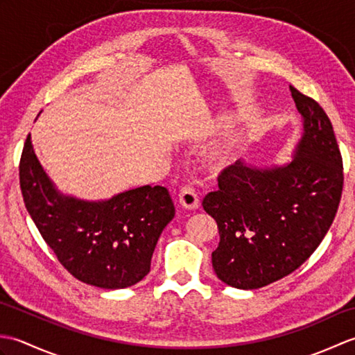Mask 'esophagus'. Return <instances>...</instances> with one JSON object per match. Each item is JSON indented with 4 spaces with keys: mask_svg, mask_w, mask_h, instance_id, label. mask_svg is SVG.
Segmentation results:
<instances>
[{
    "mask_svg": "<svg viewBox=\"0 0 355 355\" xmlns=\"http://www.w3.org/2000/svg\"><path fill=\"white\" fill-rule=\"evenodd\" d=\"M178 201L184 209H189V210H195V209H198V206H200L197 191H195L193 187L189 186V184H184L182 189H180Z\"/></svg>",
    "mask_w": 355,
    "mask_h": 355,
    "instance_id": "34e87169",
    "label": "esophagus"
}]
</instances>
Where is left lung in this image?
<instances>
[{"label": "left lung", "mask_w": 355, "mask_h": 355, "mask_svg": "<svg viewBox=\"0 0 355 355\" xmlns=\"http://www.w3.org/2000/svg\"><path fill=\"white\" fill-rule=\"evenodd\" d=\"M290 92L304 117L294 160L263 171L236 162L218 175L220 189L202 198L220 233L214 270L235 288H261L297 270L340 205L343 160L331 120L311 97Z\"/></svg>", "instance_id": "obj_1"}]
</instances>
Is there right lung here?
<instances>
[{
    "label": "right lung",
    "instance_id": "obj_1",
    "mask_svg": "<svg viewBox=\"0 0 355 355\" xmlns=\"http://www.w3.org/2000/svg\"><path fill=\"white\" fill-rule=\"evenodd\" d=\"M19 186L42 239L71 276L107 290L137 284L150 270L163 229L175 215L168 189L143 186L108 201L62 197L45 175L27 135Z\"/></svg>",
    "mask_w": 355,
    "mask_h": 355
}]
</instances>
